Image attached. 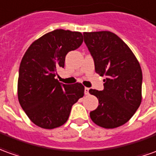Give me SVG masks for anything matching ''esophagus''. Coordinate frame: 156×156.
<instances>
[{
	"label": "esophagus",
	"instance_id": "34e87169",
	"mask_svg": "<svg viewBox=\"0 0 156 156\" xmlns=\"http://www.w3.org/2000/svg\"><path fill=\"white\" fill-rule=\"evenodd\" d=\"M85 94L86 95L89 94V88H87V87H85Z\"/></svg>",
	"mask_w": 156,
	"mask_h": 156
}]
</instances>
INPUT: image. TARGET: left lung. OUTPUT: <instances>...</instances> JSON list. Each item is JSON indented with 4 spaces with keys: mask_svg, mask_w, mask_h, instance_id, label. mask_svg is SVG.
<instances>
[{
    "mask_svg": "<svg viewBox=\"0 0 156 156\" xmlns=\"http://www.w3.org/2000/svg\"><path fill=\"white\" fill-rule=\"evenodd\" d=\"M84 41L94 59L95 71L104 79L103 91L90 89L98 106L92 121L104 128H115L133 117L142 102V69L129 47L109 31L84 32Z\"/></svg>",
    "mask_w": 156,
    "mask_h": 156,
    "instance_id": "obj_1",
    "label": "left lung"
}]
</instances>
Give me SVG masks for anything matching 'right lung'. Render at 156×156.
<instances>
[{
  "label": "right lung",
  "instance_id": "obj_1",
  "mask_svg": "<svg viewBox=\"0 0 156 156\" xmlns=\"http://www.w3.org/2000/svg\"><path fill=\"white\" fill-rule=\"evenodd\" d=\"M82 42L80 32L55 30L35 40L25 51L19 67L18 98L35 125L44 129L64 125L73 105L84 95L81 83L65 85L56 79L66 54Z\"/></svg>",
  "mask_w": 156,
  "mask_h": 156
}]
</instances>
